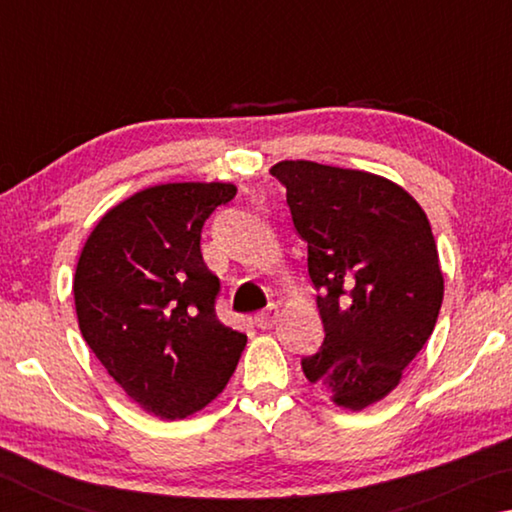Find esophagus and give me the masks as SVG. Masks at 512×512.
I'll return each instance as SVG.
<instances>
[{
	"mask_svg": "<svg viewBox=\"0 0 512 512\" xmlns=\"http://www.w3.org/2000/svg\"><path fill=\"white\" fill-rule=\"evenodd\" d=\"M277 314H280V311H277V305H275V302H271V305H268L266 309L259 311V314L255 316V325H257L259 329H268V327H273V325H275V318H277Z\"/></svg>",
	"mask_w": 512,
	"mask_h": 512,
	"instance_id": "obj_1",
	"label": "esophagus"
}]
</instances>
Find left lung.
Returning a JSON list of instances; mask_svg holds the SVG:
<instances>
[{
  "label": "left lung",
  "mask_w": 512,
  "mask_h": 512,
  "mask_svg": "<svg viewBox=\"0 0 512 512\" xmlns=\"http://www.w3.org/2000/svg\"><path fill=\"white\" fill-rule=\"evenodd\" d=\"M293 228L307 244L325 339L305 377L359 411L400 384L443 305L436 239L422 207L375 173L284 160Z\"/></svg>",
  "instance_id": "obj_1"
}]
</instances>
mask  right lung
<instances>
[{
	"label": "right lung",
	"mask_w": 512,
	"mask_h": 512,
	"mask_svg": "<svg viewBox=\"0 0 512 512\" xmlns=\"http://www.w3.org/2000/svg\"><path fill=\"white\" fill-rule=\"evenodd\" d=\"M237 187L169 183L103 216L76 266L74 302L85 343L144 411L176 420L201 411L235 372L246 334L216 318L221 282L201 232Z\"/></svg>",
	"instance_id": "obj_1"
}]
</instances>
